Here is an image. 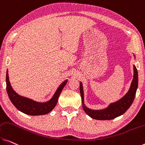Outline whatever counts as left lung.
<instances>
[{"label":"left lung","instance_id":"obj_1","mask_svg":"<svg viewBox=\"0 0 145 145\" xmlns=\"http://www.w3.org/2000/svg\"><path fill=\"white\" fill-rule=\"evenodd\" d=\"M134 58L135 59V56ZM138 88V72L136 67L133 65V78L130 89L126 95L121 99L109 104L107 108L102 110H91L88 108L84 103V93L83 85L80 82V91L82 97V107L85 112L92 119L97 120H111L124 114L130 108L135 99V93Z\"/></svg>","mask_w":145,"mask_h":145}]
</instances>
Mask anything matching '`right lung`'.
Listing matches in <instances>:
<instances>
[{
	"label": "right lung",
	"instance_id": "obj_1",
	"mask_svg": "<svg viewBox=\"0 0 145 145\" xmlns=\"http://www.w3.org/2000/svg\"><path fill=\"white\" fill-rule=\"evenodd\" d=\"M67 82L68 80L67 79L60 84L49 101L44 102H39L19 95L18 93L15 92L9 80L8 69L6 71V90L10 100L17 110L28 115H42L50 112L55 108L60 93Z\"/></svg>",
	"mask_w": 145,
	"mask_h": 145
}]
</instances>
